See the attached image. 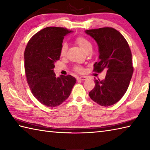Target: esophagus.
I'll use <instances>...</instances> for the list:
<instances>
[{"instance_id":"obj_1","label":"esophagus","mask_w":150,"mask_h":150,"mask_svg":"<svg viewBox=\"0 0 150 150\" xmlns=\"http://www.w3.org/2000/svg\"><path fill=\"white\" fill-rule=\"evenodd\" d=\"M87 77H85V76H81V77H79L77 78V80L79 81H85L86 80Z\"/></svg>"}]
</instances>
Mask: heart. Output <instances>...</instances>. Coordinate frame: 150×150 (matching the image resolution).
<instances>
[{
    "label": "heart",
    "mask_w": 150,
    "mask_h": 150,
    "mask_svg": "<svg viewBox=\"0 0 150 150\" xmlns=\"http://www.w3.org/2000/svg\"><path fill=\"white\" fill-rule=\"evenodd\" d=\"M75 42L78 44L79 47H80L84 52H86V51L89 49H91L92 44L91 42L84 37L79 36L77 37H76L75 39ZM67 48H68V45H67V44L66 42H63L62 44L61 47H60V56L64 57L66 55ZM75 69V71H77V72H82L83 71V69H82V68H81V67H76Z\"/></svg>",
    "instance_id": "obj_1"
}]
</instances>
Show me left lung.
<instances>
[{"instance_id":"left-lung-1","label":"left lung","mask_w":150,"mask_h":150,"mask_svg":"<svg viewBox=\"0 0 150 150\" xmlns=\"http://www.w3.org/2000/svg\"><path fill=\"white\" fill-rule=\"evenodd\" d=\"M85 33L96 41L98 47V62L94 71L106 70L104 80H95V88L90 98L100 106H110L117 103L128 90L133 73L132 52L122 35L113 28L86 30Z\"/></svg>"}]
</instances>
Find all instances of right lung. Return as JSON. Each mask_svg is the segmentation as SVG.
I'll return each mask as SVG.
<instances>
[{
    "label": "right lung",
    "mask_w": 150,
    "mask_h": 150,
    "mask_svg": "<svg viewBox=\"0 0 150 150\" xmlns=\"http://www.w3.org/2000/svg\"><path fill=\"white\" fill-rule=\"evenodd\" d=\"M73 31L47 27L31 38L24 52V68L28 84L33 96L44 106L54 108L69 96L76 82L71 75L57 77L55 62L60 59L64 38Z\"/></svg>",
    "instance_id": "right-lung-1"
}]
</instances>
